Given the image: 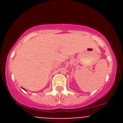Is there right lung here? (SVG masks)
<instances>
[{
  "mask_svg": "<svg viewBox=\"0 0 123 123\" xmlns=\"http://www.w3.org/2000/svg\"><path fill=\"white\" fill-rule=\"evenodd\" d=\"M24 89V90H25V89Z\"/></svg>",
  "mask_w": 123,
  "mask_h": 123,
  "instance_id": "add662e5",
  "label": "right lung"
}]
</instances>
